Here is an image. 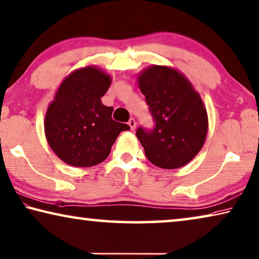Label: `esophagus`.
<instances>
[{
	"instance_id": "34e87169",
	"label": "esophagus",
	"mask_w": 259,
	"mask_h": 259,
	"mask_svg": "<svg viewBox=\"0 0 259 259\" xmlns=\"http://www.w3.org/2000/svg\"><path fill=\"white\" fill-rule=\"evenodd\" d=\"M128 124H129V126H130V129H131V130H135V129H136V121H135L134 118H130L129 122H128Z\"/></svg>"
}]
</instances>
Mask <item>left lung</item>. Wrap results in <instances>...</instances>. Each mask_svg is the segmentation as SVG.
Here are the masks:
<instances>
[{
  "mask_svg": "<svg viewBox=\"0 0 259 259\" xmlns=\"http://www.w3.org/2000/svg\"><path fill=\"white\" fill-rule=\"evenodd\" d=\"M155 128H138L146 158L163 169L180 168L202 150L207 136V112L199 93L182 72L153 64L137 76Z\"/></svg>",
  "mask_w": 259,
  "mask_h": 259,
  "instance_id": "1",
  "label": "left lung"
}]
</instances>
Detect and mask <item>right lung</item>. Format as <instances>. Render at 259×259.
Returning <instances> with one entry per match:
<instances>
[{"label":"right lung","mask_w":259,"mask_h":259,"mask_svg":"<svg viewBox=\"0 0 259 259\" xmlns=\"http://www.w3.org/2000/svg\"><path fill=\"white\" fill-rule=\"evenodd\" d=\"M112 77L88 65L64 78L45 116V135L51 149L73 167H92L104 161L124 123L114 121V108L101 102Z\"/></svg>","instance_id":"add662e5"}]
</instances>
